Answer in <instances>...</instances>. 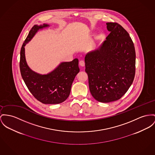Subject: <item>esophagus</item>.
<instances>
[{
  "label": "esophagus",
  "mask_w": 155,
  "mask_h": 155,
  "mask_svg": "<svg viewBox=\"0 0 155 155\" xmlns=\"http://www.w3.org/2000/svg\"><path fill=\"white\" fill-rule=\"evenodd\" d=\"M79 64H80V66L83 67V66H84V65H85V63L84 62V61L81 60V61H80V62H79Z\"/></svg>",
  "instance_id": "obj_1"
}]
</instances>
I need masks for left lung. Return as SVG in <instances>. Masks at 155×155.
Masks as SVG:
<instances>
[{"label":"left lung","instance_id":"1","mask_svg":"<svg viewBox=\"0 0 155 155\" xmlns=\"http://www.w3.org/2000/svg\"><path fill=\"white\" fill-rule=\"evenodd\" d=\"M106 25L110 31L106 40L84 58L90 92L103 103L117 101L126 93L136 69L135 49L129 34L117 23Z\"/></svg>","mask_w":155,"mask_h":155}]
</instances>
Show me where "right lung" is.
Masks as SVG:
<instances>
[{
    "label": "right lung",
    "instance_id": "right-lung-1",
    "mask_svg": "<svg viewBox=\"0 0 155 155\" xmlns=\"http://www.w3.org/2000/svg\"><path fill=\"white\" fill-rule=\"evenodd\" d=\"M49 26L35 25L22 45L21 50L20 71L21 77L33 96L44 104H58L69 96L76 75L79 72V61L63 62L56 69L48 74L41 75L32 71L28 66L25 55V46L40 29Z\"/></svg>",
    "mask_w": 155,
    "mask_h": 155
}]
</instances>
